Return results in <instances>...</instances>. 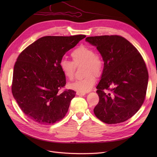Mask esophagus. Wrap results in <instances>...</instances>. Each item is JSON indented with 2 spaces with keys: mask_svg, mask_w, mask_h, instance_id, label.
Instances as JSON below:
<instances>
[{
  "mask_svg": "<svg viewBox=\"0 0 157 157\" xmlns=\"http://www.w3.org/2000/svg\"><path fill=\"white\" fill-rule=\"evenodd\" d=\"M76 94L79 96H82V95H85L86 94V92H77Z\"/></svg>",
  "mask_w": 157,
  "mask_h": 157,
  "instance_id": "obj_1",
  "label": "esophagus"
}]
</instances>
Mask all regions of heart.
I'll return each instance as SVG.
<instances>
[{
	"instance_id": "b5f03b06",
	"label": "heart",
	"mask_w": 157,
	"mask_h": 157,
	"mask_svg": "<svg viewBox=\"0 0 157 157\" xmlns=\"http://www.w3.org/2000/svg\"><path fill=\"white\" fill-rule=\"evenodd\" d=\"M72 62L67 59L60 61V68L64 76L72 80L75 72V66L83 64V78L76 79L69 85V87L78 92H86L91 90L96 83L97 76H100L103 71L104 61L100 55L94 49L85 45H80L71 53Z\"/></svg>"
}]
</instances>
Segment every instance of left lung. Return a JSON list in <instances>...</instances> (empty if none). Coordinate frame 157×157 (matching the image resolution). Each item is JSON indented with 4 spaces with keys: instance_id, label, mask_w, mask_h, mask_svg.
Returning <instances> with one entry per match:
<instances>
[{
    "instance_id": "1",
    "label": "left lung",
    "mask_w": 157,
    "mask_h": 157,
    "mask_svg": "<svg viewBox=\"0 0 157 157\" xmlns=\"http://www.w3.org/2000/svg\"><path fill=\"white\" fill-rule=\"evenodd\" d=\"M104 62L101 79L97 86L99 101L94 112L108 124L125 121L138 111L146 95L148 72L136 48L120 36L88 37ZM108 90L109 93L104 92Z\"/></svg>"
}]
</instances>
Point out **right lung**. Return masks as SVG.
Returning a JSON list of instances; mask_svg holds the SVG:
<instances>
[{"label": "right lung", "mask_w": 157, "mask_h": 157, "mask_svg": "<svg viewBox=\"0 0 157 157\" xmlns=\"http://www.w3.org/2000/svg\"><path fill=\"white\" fill-rule=\"evenodd\" d=\"M85 35L44 36L21 52L14 66L12 94L24 114L40 124L60 121L76 92L59 90L66 84L59 63Z\"/></svg>", "instance_id": "add662e5"}]
</instances>
